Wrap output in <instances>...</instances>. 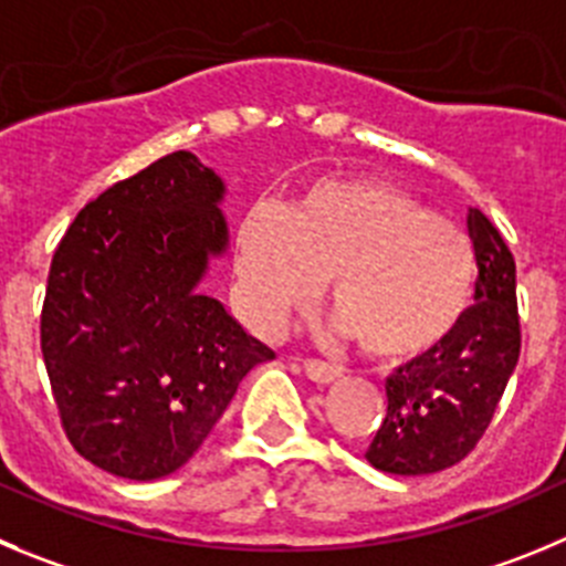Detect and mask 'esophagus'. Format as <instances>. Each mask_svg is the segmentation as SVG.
Returning <instances> with one entry per match:
<instances>
[{
  "mask_svg": "<svg viewBox=\"0 0 566 566\" xmlns=\"http://www.w3.org/2000/svg\"><path fill=\"white\" fill-rule=\"evenodd\" d=\"M304 374H307L313 382L318 385H329L335 382V379H340V368L332 366V363H324V360H304Z\"/></svg>",
  "mask_w": 566,
  "mask_h": 566,
  "instance_id": "obj_1",
  "label": "esophagus"
}]
</instances>
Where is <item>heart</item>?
I'll use <instances>...</instances> for the list:
<instances>
[{"mask_svg":"<svg viewBox=\"0 0 566 566\" xmlns=\"http://www.w3.org/2000/svg\"><path fill=\"white\" fill-rule=\"evenodd\" d=\"M237 273L273 329L329 282L340 329L379 360H410L469 307L474 251L452 220L371 178L315 184L287 211L253 206L237 229Z\"/></svg>","mask_w":566,"mask_h":566,"instance_id":"heart-1","label":"heart"}]
</instances>
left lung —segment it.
Segmentation results:
<instances>
[{"label":"left lung","instance_id":"left-lung-1","mask_svg":"<svg viewBox=\"0 0 566 566\" xmlns=\"http://www.w3.org/2000/svg\"><path fill=\"white\" fill-rule=\"evenodd\" d=\"M467 229L478 259L474 304L438 346L385 382L388 413L366 452L379 472L432 474L463 461L520 360L514 256L480 209H469Z\"/></svg>","mask_w":566,"mask_h":566}]
</instances>
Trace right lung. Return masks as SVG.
Segmentation results:
<instances>
[{
    "label": "right lung",
    "mask_w": 566,
    "mask_h": 566,
    "mask_svg": "<svg viewBox=\"0 0 566 566\" xmlns=\"http://www.w3.org/2000/svg\"><path fill=\"white\" fill-rule=\"evenodd\" d=\"M226 184L158 158L81 209L52 256L41 352L69 441L116 478L181 469L273 348L200 290L229 253Z\"/></svg>",
    "instance_id": "1"
}]
</instances>
